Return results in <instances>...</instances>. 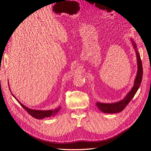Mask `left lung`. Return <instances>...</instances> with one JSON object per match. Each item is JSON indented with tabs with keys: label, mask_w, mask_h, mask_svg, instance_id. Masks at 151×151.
<instances>
[{
	"label": "left lung",
	"mask_w": 151,
	"mask_h": 151,
	"mask_svg": "<svg viewBox=\"0 0 151 151\" xmlns=\"http://www.w3.org/2000/svg\"><path fill=\"white\" fill-rule=\"evenodd\" d=\"M131 41L132 42V46L136 51L137 62V71L134 80V86L132 88L131 91L128 93L127 94V95L124 98V99H122L118 102L113 103H104L97 102L96 103L97 107L100 111H101L102 112L104 113H118L122 111L126 108L128 103L131 101V100L132 99V98L134 96L135 94L136 93L139 86L141 85L143 73L142 61L141 60L140 55H139V53L137 51L136 44L135 43L134 41L132 40V38L131 39Z\"/></svg>",
	"instance_id": "left-lung-1"
}]
</instances>
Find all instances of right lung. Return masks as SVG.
Wrapping results in <instances>:
<instances>
[{"label": "right lung", "mask_w": 151, "mask_h": 151, "mask_svg": "<svg viewBox=\"0 0 151 151\" xmlns=\"http://www.w3.org/2000/svg\"><path fill=\"white\" fill-rule=\"evenodd\" d=\"M8 84H9V80H8ZM9 90H10V91L12 93V91H11L10 88V86H9ZM12 96L15 98V99L17 100V101H18V103L22 106V107L30 115H31L32 117H33V118H35L36 119H42L43 118H48V117H50V116H55L56 114L58 113V112L61 109V106H59L57 108H56L55 109H51V110L32 109H30V108H29L26 107L25 105H24L23 104H22L19 101V100L15 98V96L12 93Z\"/></svg>", "instance_id": "obj_1"}]
</instances>
